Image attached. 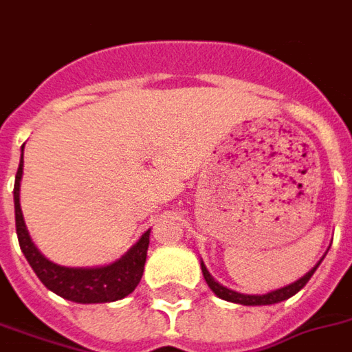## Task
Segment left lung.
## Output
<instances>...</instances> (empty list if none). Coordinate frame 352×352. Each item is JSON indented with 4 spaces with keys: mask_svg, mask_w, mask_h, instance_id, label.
Returning <instances> with one entry per match:
<instances>
[{
    "mask_svg": "<svg viewBox=\"0 0 352 352\" xmlns=\"http://www.w3.org/2000/svg\"><path fill=\"white\" fill-rule=\"evenodd\" d=\"M318 264H320V262H318ZM318 264L315 265L309 273H305L302 279H298L296 283H292V285H288V287L279 288V290H273V292H267V294H262V296L239 294V292H236V290H230V288L222 287V285H219V283L209 275V272H207V267L204 265V262H201V272H204V277H206L209 288H211L219 298L226 300V302L241 303V305H272V303H279L283 302V300L290 298V296H294L296 292H300V290L307 285V280L311 279V275L315 273Z\"/></svg>",
    "mask_w": 352,
    "mask_h": 352,
    "instance_id": "left-lung-1",
    "label": "left lung"
}]
</instances>
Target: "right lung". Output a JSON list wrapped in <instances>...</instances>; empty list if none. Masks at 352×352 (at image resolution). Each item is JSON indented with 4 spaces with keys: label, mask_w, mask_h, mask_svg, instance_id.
<instances>
[{
    "label": "right lung",
    "mask_w": 352,
    "mask_h": 352,
    "mask_svg": "<svg viewBox=\"0 0 352 352\" xmlns=\"http://www.w3.org/2000/svg\"><path fill=\"white\" fill-rule=\"evenodd\" d=\"M24 151V146H22ZM24 158H20L19 171L14 179V221H16V236L20 249L34 267L35 275L41 279L45 287L54 294L77 303H105L122 300L124 296L135 290L145 270L146 249L151 230L143 234L138 243L124 254L115 264L105 267H64L52 264L35 249L30 239L22 209H20V179H22Z\"/></svg>",
    "instance_id": "add662e5"
}]
</instances>
